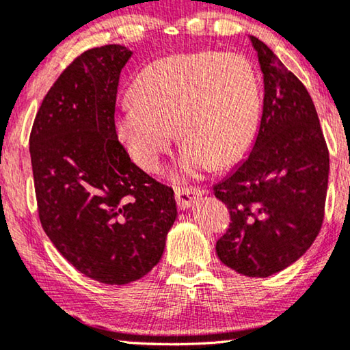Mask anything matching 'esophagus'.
Returning a JSON list of instances; mask_svg holds the SVG:
<instances>
[{
	"label": "esophagus",
	"instance_id": "esophagus-1",
	"mask_svg": "<svg viewBox=\"0 0 350 350\" xmlns=\"http://www.w3.org/2000/svg\"><path fill=\"white\" fill-rule=\"evenodd\" d=\"M176 202L180 209H189L197 200L202 197L203 192L200 189H187V187H176Z\"/></svg>",
	"mask_w": 350,
	"mask_h": 350
}]
</instances>
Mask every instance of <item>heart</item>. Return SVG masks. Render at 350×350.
Wrapping results in <instances>:
<instances>
[{
	"label": "heart",
	"instance_id": "heart-1",
	"mask_svg": "<svg viewBox=\"0 0 350 350\" xmlns=\"http://www.w3.org/2000/svg\"><path fill=\"white\" fill-rule=\"evenodd\" d=\"M133 100L116 113L115 128L129 157L155 171L174 129L180 144L178 176L195 179L213 166L239 161L253 142L260 90L253 65L239 54L187 53L141 70Z\"/></svg>",
	"mask_w": 350,
	"mask_h": 350
}]
</instances>
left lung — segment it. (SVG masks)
<instances>
[{"label":"left lung","mask_w":350,"mask_h":350,"mask_svg":"<svg viewBox=\"0 0 350 350\" xmlns=\"http://www.w3.org/2000/svg\"><path fill=\"white\" fill-rule=\"evenodd\" d=\"M264 78V105L250 155L214 185L230 211L217 258L246 277L296 262L319 235L329 155L306 86L262 41L250 36Z\"/></svg>","instance_id":"obj_1"}]
</instances>
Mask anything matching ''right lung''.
<instances>
[{
	"label": "right lung",
	"instance_id": "obj_1",
	"mask_svg": "<svg viewBox=\"0 0 350 350\" xmlns=\"http://www.w3.org/2000/svg\"><path fill=\"white\" fill-rule=\"evenodd\" d=\"M133 51L88 49L44 96L30 134L41 226L83 275L126 285L160 262L178 217L174 192L118 142L115 104Z\"/></svg>",
	"mask_w": 350,
	"mask_h": 350
}]
</instances>
